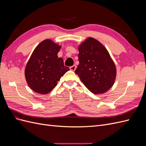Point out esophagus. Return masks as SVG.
Segmentation results:
<instances>
[{
	"label": "esophagus",
	"instance_id": "obj_1",
	"mask_svg": "<svg viewBox=\"0 0 146 146\" xmlns=\"http://www.w3.org/2000/svg\"><path fill=\"white\" fill-rule=\"evenodd\" d=\"M69 69L71 70H72V71H74V70L76 69V65H73L72 66H70V67L69 68Z\"/></svg>",
	"mask_w": 146,
	"mask_h": 146
}]
</instances>
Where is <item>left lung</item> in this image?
Here are the masks:
<instances>
[{
    "label": "left lung",
    "instance_id": "obj_1",
    "mask_svg": "<svg viewBox=\"0 0 146 146\" xmlns=\"http://www.w3.org/2000/svg\"><path fill=\"white\" fill-rule=\"evenodd\" d=\"M79 64L75 72L91 92L102 94L113 86L116 70L105 47L88 38L78 47Z\"/></svg>",
    "mask_w": 146,
    "mask_h": 146
}]
</instances>
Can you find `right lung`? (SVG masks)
<instances>
[{
    "instance_id": "add662e5",
    "label": "right lung",
    "mask_w": 146,
    "mask_h": 146,
    "mask_svg": "<svg viewBox=\"0 0 146 146\" xmlns=\"http://www.w3.org/2000/svg\"><path fill=\"white\" fill-rule=\"evenodd\" d=\"M60 48L50 39H46L34 50L25 70L26 80L34 91L42 94L50 92L69 70L57 55Z\"/></svg>"
}]
</instances>
